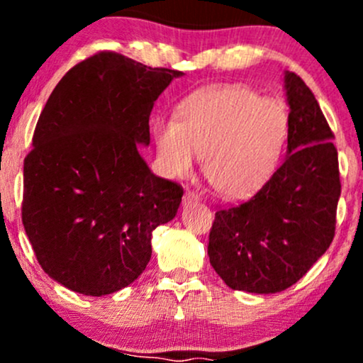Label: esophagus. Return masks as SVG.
I'll return each instance as SVG.
<instances>
[{
    "instance_id": "1",
    "label": "esophagus",
    "mask_w": 363,
    "mask_h": 363,
    "mask_svg": "<svg viewBox=\"0 0 363 363\" xmlns=\"http://www.w3.org/2000/svg\"><path fill=\"white\" fill-rule=\"evenodd\" d=\"M198 201H199L198 194L193 193V191H187V193L184 194V198H182V206H193Z\"/></svg>"
}]
</instances>
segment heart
<instances>
[{"label":"heart","mask_w":363,"mask_h":363,"mask_svg":"<svg viewBox=\"0 0 363 363\" xmlns=\"http://www.w3.org/2000/svg\"><path fill=\"white\" fill-rule=\"evenodd\" d=\"M286 135L281 104L240 85L198 91L182 104L177 121L153 123L164 172L187 176L201 157L206 181L227 199L247 198L272 179Z\"/></svg>","instance_id":"heart-1"}]
</instances>
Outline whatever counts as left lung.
I'll return each mask as SVG.
<instances>
[{
    "label": "left lung",
    "mask_w": 363,
    "mask_h": 363,
    "mask_svg": "<svg viewBox=\"0 0 363 363\" xmlns=\"http://www.w3.org/2000/svg\"><path fill=\"white\" fill-rule=\"evenodd\" d=\"M289 143L281 167L235 208L216 211L208 256L232 290L277 294L297 283L335 237L341 194L338 152L314 94L283 73Z\"/></svg>",
    "instance_id": "obj_1"
}]
</instances>
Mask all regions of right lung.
<instances>
[{
	"label": "right lung",
	"mask_w": 363,
	"mask_h": 363,
	"mask_svg": "<svg viewBox=\"0 0 363 363\" xmlns=\"http://www.w3.org/2000/svg\"><path fill=\"white\" fill-rule=\"evenodd\" d=\"M181 72L99 52L69 69L37 121L23 164L22 222L43 269L77 294L131 285L182 189L140 155L150 112Z\"/></svg>",
	"instance_id": "right-lung-1"
}]
</instances>
